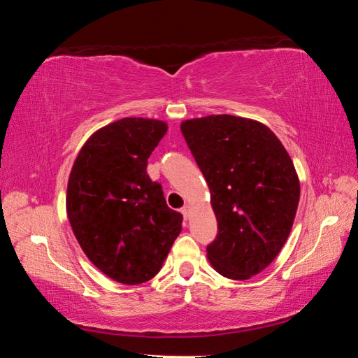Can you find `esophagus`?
Returning a JSON list of instances; mask_svg holds the SVG:
<instances>
[{
  "mask_svg": "<svg viewBox=\"0 0 358 358\" xmlns=\"http://www.w3.org/2000/svg\"><path fill=\"white\" fill-rule=\"evenodd\" d=\"M189 213H191V207H189V205H185V207L181 208V215H183L185 220H187V217H189Z\"/></svg>",
  "mask_w": 358,
  "mask_h": 358,
  "instance_id": "1",
  "label": "esophagus"
}]
</instances>
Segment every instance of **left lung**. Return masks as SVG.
Masks as SVG:
<instances>
[{
  "label": "left lung",
  "instance_id": "left-lung-1",
  "mask_svg": "<svg viewBox=\"0 0 358 358\" xmlns=\"http://www.w3.org/2000/svg\"><path fill=\"white\" fill-rule=\"evenodd\" d=\"M181 132L207 180L217 235L210 264L229 280H250L282 250L300 201L294 162L259 121L210 115L186 120Z\"/></svg>",
  "mask_w": 358,
  "mask_h": 358
}]
</instances>
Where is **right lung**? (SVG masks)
<instances>
[{"label":"right lung","instance_id":"add662e5","mask_svg":"<svg viewBox=\"0 0 358 358\" xmlns=\"http://www.w3.org/2000/svg\"><path fill=\"white\" fill-rule=\"evenodd\" d=\"M167 132L159 120L123 118L96 131L72 166L66 210L78 245L102 273L121 284L157 275L181 216L147 173L148 157Z\"/></svg>","mask_w":358,"mask_h":358}]
</instances>
